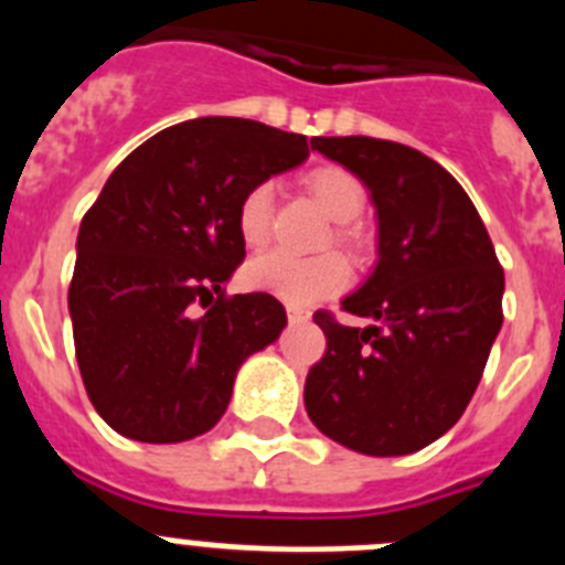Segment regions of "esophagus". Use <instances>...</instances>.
<instances>
[{"mask_svg": "<svg viewBox=\"0 0 565 565\" xmlns=\"http://www.w3.org/2000/svg\"><path fill=\"white\" fill-rule=\"evenodd\" d=\"M286 311H288V319H291L294 326H299V322H308V319H311V311H308L306 306H294V302H288Z\"/></svg>", "mask_w": 565, "mask_h": 565, "instance_id": "1", "label": "esophagus"}]
</instances>
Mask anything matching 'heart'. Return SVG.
Returning <instances> with one entry per match:
<instances>
[{
  "instance_id": "obj_1",
  "label": "heart",
  "mask_w": 565,
  "mask_h": 565,
  "mask_svg": "<svg viewBox=\"0 0 565 565\" xmlns=\"http://www.w3.org/2000/svg\"><path fill=\"white\" fill-rule=\"evenodd\" d=\"M306 186L313 201L331 221L342 223L337 239L342 246L359 252L362 234L351 221H356L364 209V186L342 167H319L306 174ZM274 212V183L259 181L243 194L237 206V228L246 246H263L271 232ZM246 286L254 291H266L274 297L311 306L319 299L333 297L351 279V268L339 254H319V257H297L288 252H266L254 257L243 271Z\"/></svg>"
}]
</instances>
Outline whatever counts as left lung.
Returning a JSON list of instances; mask_svg holds the SVG:
<instances>
[{
    "instance_id": "obj_1",
    "label": "left lung",
    "mask_w": 565,
    "mask_h": 565,
    "mask_svg": "<svg viewBox=\"0 0 565 565\" xmlns=\"http://www.w3.org/2000/svg\"><path fill=\"white\" fill-rule=\"evenodd\" d=\"M376 209V266L342 299L367 328L317 311L328 339L306 379V411L362 456H411L467 411L503 326V268L476 206L418 149L364 135L313 138Z\"/></svg>"
}]
</instances>
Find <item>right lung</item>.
Masks as SVG:
<instances>
[{
	"label": "right lung",
	"instance_id": "add662e5",
	"mask_svg": "<svg viewBox=\"0 0 565 565\" xmlns=\"http://www.w3.org/2000/svg\"><path fill=\"white\" fill-rule=\"evenodd\" d=\"M311 149L306 135L206 115L152 135L109 174L78 228L67 308L87 396L115 433L203 436L239 364L277 342L286 308L266 291L228 299L223 286L246 257L243 194ZM212 292L218 302L194 315Z\"/></svg>",
	"mask_w": 565,
	"mask_h": 565
}]
</instances>
